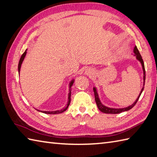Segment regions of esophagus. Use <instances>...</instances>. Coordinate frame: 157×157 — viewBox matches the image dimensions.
Listing matches in <instances>:
<instances>
[{
    "label": "esophagus",
    "instance_id": "1",
    "mask_svg": "<svg viewBox=\"0 0 157 157\" xmlns=\"http://www.w3.org/2000/svg\"><path fill=\"white\" fill-rule=\"evenodd\" d=\"M85 74H86V75H87V76H93L94 75L93 70H91V69L86 70Z\"/></svg>",
    "mask_w": 157,
    "mask_h": 157
}]
</instances>
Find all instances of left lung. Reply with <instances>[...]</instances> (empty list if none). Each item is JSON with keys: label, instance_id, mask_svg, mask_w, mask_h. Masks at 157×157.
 Here are the masks:
<instances>
[{"label": "left lung", "instance_id": "obj_1", "mask_svg": "<svg viewBox=\"0 0 157 157\" xmlns=\"http://www.w3.org/2000/svg\"><path fill=\"white\" fill-rule=\"evenodd\" d=\"M134 56L136 58L137 60L140 62L141 65H142V70H143V86H142V89L140 90V93L139 94L138 97H137V99H136L135 101L131 105L126 107H124V108H111V107H108L105 105H103L101 102V101L99 99V95H98V93H97V89L96 87H93V91H94V94H95V102L96 104L97 105V107H98V109L101 111L103 113H111V114H117V113H120L121 112H124V111H127L128 110H130V109H132V107H133L135 105L136 103H137L138 100L139 99V97H140L141 93H142L144 88V82H145V78H146V72H145V68H144V62L143 60H142L141 55L140 54V52H139L138 48L136 46H135L134 48Z\"/></svg>", "mask_w": 157, "mask_h": 157}]
</instances>
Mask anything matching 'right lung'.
Here are the masks:
<instances>
[{"mask_svg":"<svg viewBox=\"0 0 157 157\" xmlns=\"http://www.w3.org/2000/svg\"><path fill=\"white\" fill-rule=\"evenodd\" d=\"M27 50V49L22 54L21 57V58H20V60H19V65H18V72H19V74L20 73V70H21V64H22L24 60V59H25V56H26ZM74 81H75V79H72V81L69 82V93H68V102H67V105H66V106L62 108V109H58V110H56V111H41V110H39V109H36L37 111H40V112L44 113H47V114H58V113H61L62 112H64V111H65L66 110L68 109V106L70 105V103H71V86H72L73 83H74Z\"/></svg>","mask_w":157,"mask_h":157,"instance_id":"obj_1","label":"right lung"}]
</instances>
